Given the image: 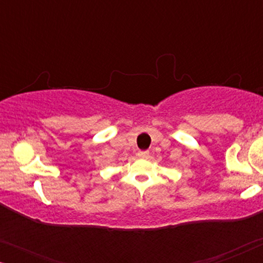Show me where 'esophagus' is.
I'll return each instance as SVG.
<instances>
[{
    "mask_svg": "<svg viewBox=\"0 0 263 263\" xmlns=\"http://www.w3.org/2000/svg\"><path fill=\"white\" fill-rule=\"evenodd\" d=\"M139 158H148L149 157V152L148 151H140L138 153Z\"/></svg>",
    "mask_w": 263,
    "mask_h": 263,
    "instance_id": "esophagus-1",
    "label": "esophagus"
}]
</instances>
